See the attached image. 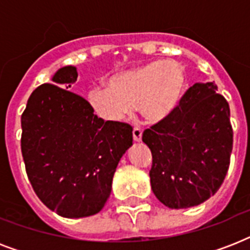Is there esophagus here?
<instances>
[{
    "mask_svg": "<svg viewBox=\"0 0 250 250\" xmlns=\"http://www.w3.org/2000/svg\"><path fill=\"white\" fill-rule=\"evenodd\" d=\"M132 136H133V141H136V143H140L141 136H143V131H141L140 128H133Z\"/></svg>",
    "mask_w": 250,
    "mask_h": 250,
    "instance_id": "1",
    "label": "esophagus"
}]
</instances>
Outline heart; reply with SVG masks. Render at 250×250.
I'll list each match as a JSON object with an SVG mask.
<instances>
[{"label": "heart", "mask_w": 250, "mask_h": 250, "mask_svg": "<svg viewBox=\"0 0 250 250\" xmlns=\"http://www.w3.org/2000/svg\"><path fill=\"white\" fill-rule=\"evenodd\" d=\"M186 85V68L178 61H152L113 75L107 88H90L86 101L92 111L107 123L122 122L136 105L145 121L158 125L176 109Z\"/></svg>", "instance_id": "obj_1"}]
</instances>
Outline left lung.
<instances>
[{
  "label": "left lung",
  "instance_id": "1",
  "mask_svg": "<svg viewBox=\"0 0 250 250\" xmlns=\"http://www.w3.org/2000/svg\"><path fill=\"white\" fill-rule=\"evenodd\" d=\"M152 152L153 193L170 209L200 205L229 171L233 132L229 102L214 83H196L166 121L143 133Z\"/></svg>",
  "mask_w": 250,
  "mask_h": 250
}]
</instances>
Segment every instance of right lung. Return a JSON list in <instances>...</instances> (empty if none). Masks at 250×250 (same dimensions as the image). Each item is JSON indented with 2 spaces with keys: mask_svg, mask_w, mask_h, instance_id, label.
<instances>
[{
  "mask_svg": "<svg viewBox=\"0 0 250 250\" xmlns=\"http://www.w3.org/2000/svg\"><path fill=\"white\" fill-rule=\"evenodd\" d=\"M74 66L53 84L37 86L21 114V154L35 193L64 218H84L105 206L114 172L132 145V127L107 123L71 92Z\"/></svg>",
  "mask_w": 250,
  "mask_h": 250,
  "instance_id": "1",
  "label": "right lung"
}]
</instances>
